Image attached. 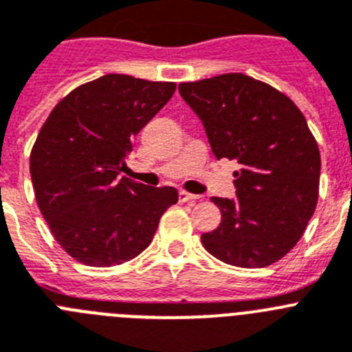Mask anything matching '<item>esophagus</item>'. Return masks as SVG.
<instances>
[{
	"mask_svg": "<svg viewBox=\"0 0 352 352\" xmlns=\"http://www.w3.org/2000/svg\"><path fill=\"white\" fill-rule=\"evenodd\" d=\"M198 198H200L198 195L186 193V191H180V193H179V201H197Z\"/></svg>",
	"mask_w": 352,
	"mask_h": 352,
	"instance_id": "1",
	"label": "esophagus"
}]
</instances>
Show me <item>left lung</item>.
Masks as SVG:
<instances>
[{
    "instance_id": "8db88e82",
    "label": "left lung",
    "mask_w": 352,
    "mask_h": 352,
    "mask_svg": "<svg viewBox=\"0 0 352 352\" xmlns=\"http://www.w3.org/2000/svg\"><path fill=\"white\" fill-rule=\"evenodd\" d=\"M216 159H234L235 198L210 200L221 223L201 235L225 264L265 267L301 239L319 198L320 154L303 113L276 88L244 74L180 83Z\"/></svg>"
}]
</instances>
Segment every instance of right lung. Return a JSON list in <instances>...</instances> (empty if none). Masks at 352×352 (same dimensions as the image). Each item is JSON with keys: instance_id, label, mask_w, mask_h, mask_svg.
<instances>
[{"instance_id": "add662e5", "label": "right lung", "mask_w": 352, "mask_h": 352, "mask_svg": "<svg viewBox=\"0 0 352 352\" xmlns=\"http://www.w3.org/2000/svg\"><path fill=\"white\" fill-rule=\"evenodd\" d=\"M175 83L106 74L51 111L30 155L36 204L62 248L81 264H124L152 243L175 188L118 179L133 138L172 99Z\"/></svg>"}]
</instances>
